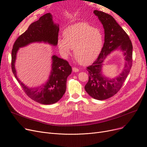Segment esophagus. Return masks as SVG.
I'll use <instances>...</instances> for the list:
<instances>
[{"label": "esophagus", "mask_w": 147, "mask_h": 147, "mask_svg": "<svg viewBox=\"0 0 147 147\" xmlns=\"http://www.w3.org/2000/svg\"><path fill=\"white\" fill-rule=\"evenodd\" d=\"M72 69L74 72H78L79 71V69L76 67H73Z\"/></svg>", "instance_id": "obj_1"}]
</instances>
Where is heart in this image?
Listing matches in <instances>:
<instances>
[{"label": "heart", "instance_id": "b5f03b06", "mask_svg": "<svg viewBox=\"0 0 147 147\" xmlns=\"http://www.w3.org/2000/svg\"><path fill=\"white\" fill-rule=\"evenodd\" d=\"M58 47L65 57L74 49L75 58L82 65L94 61L101 52L103 45L101 31L86 22L69 26L64 32V38H59Z\"/></svg>", "mask_w": 147, "mask_h": 147}]
</instances>
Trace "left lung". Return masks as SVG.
<instances>
[{
    "label": "left lung",
    "mask_w": 147,
    "mask_h": 147,
    "mask_svg": "<svg viewBox=\"0 0 147 147\" xmlns=\"http://www.w3.org/2000/svg\"><path fill=\"white\" fill-rule=\"evenodd\" d=\"M94 13L103 25L105 41L98 58L87 67L89 80L84 89L94 99L104 100L116 94L122 87L132 65L133 46L129 36L111 15L98 10H95ZM116 49L124 53L126 64L123 71L118 78L111 80L102 75L101 68L106 57Z\"/></svg>",
    "instance_id": "obj_1"
}]
</instances>
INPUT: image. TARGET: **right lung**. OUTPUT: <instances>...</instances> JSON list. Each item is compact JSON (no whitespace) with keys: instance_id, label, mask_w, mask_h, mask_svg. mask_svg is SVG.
Listing matches in <instances>:
<instances>
[{"instance_id":"1","label":"right lung","mask_w":147,"mask_h":147,"mask_svg":"<svg viewBox=\"0 0 147 147\" xmlns=\"http://www.w3.org/2000/svg\"><path fill=\"white\" fill-rule=\"evenodd\" d=\"M59 30V26L54 24L52 21V15L46 13L38 20L32 23L26 32L17 38L12 49L11 68L13 75L27 95L42 104H54L63 97L66 90L67 78L72 71L71 67L67 61L53 55L52 71L48 82L38 88H28L17 76L15 68L16 54L19 48L32 42H44L57 45Z\"/></svg>"}]
</instances>
